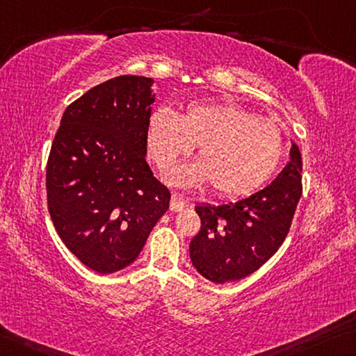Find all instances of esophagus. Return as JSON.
<instances>
[{"mask_svg": "<svg viewBox=\"0 0 356 356\" xmlns=\"http://www.w3.org/2000/svg\"><path fill=\"white\" fill-rule=\"evenodd\" d=\"M188 199H184V197L178 195V194H173L172 195V200H170V210L172 211H179L183 210L186 205H188Z\"/></svg>", "mask_w": 356, "mask_h": 356, "instance_id": "obj_1", "label": "esophagus"}]
</instances>
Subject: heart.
<instances>
[{"label":"heart","mask_w":356,"mask_h":356,"mask_svg":"<svg viewBox=\"0 0 356 356\" xmlns=\"http://www.w3.org/2000/svg\"><path fill=\"white\" fill-rule=\"evenodd\" d=\"M146 141L161 172L170 170L197 145L199 161L175 170L172 183L193 188L210 181L224 197L258 189L277 170L285 151L280 125L234 103H193L178 114L156 109Z\"/></svg>","instance_id":"obj_1"}]
</instances>
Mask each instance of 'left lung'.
Instances as JSON below:
<instances>
[{
    "label": "left lung",
    "mask_w": 356,
    "mask_h": 356,
    "mask_svg": "<svg viewBox=\"0 0 356 356\" xmlns=\"http://www.w3.org/2000/svg\"><path fill=\"white\" fill-rule=\"evenodd\" d=\"M302 157L293 143L289 162L264 189L247 199L197 205L200 231L191 240L193 266L215 283L240 280L258 270L282 247L302 194Z\"/></svg>",
    "instance_id": "1"
}]
</instances>
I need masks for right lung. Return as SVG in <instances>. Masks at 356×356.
I'll return each instance as SVG.
<instances>
[{"label":"right lung","mask_w":356,"mask_h":356,"mask_svg":"<svg viewBox=\"0 0 356 356\" xmlns=\"http://www.w3.org/2000/svg\"><path fill=\"white\" fill-rule=\"evenodd\" d=\"M152 83L127 74L92 87L65 109L52 141L49 213L67 248L98 273L132 264L170 204L145 157Z\"/></svg>","instance_id":"obj_1"}]
</instances>
